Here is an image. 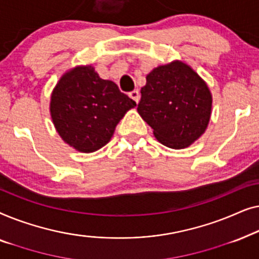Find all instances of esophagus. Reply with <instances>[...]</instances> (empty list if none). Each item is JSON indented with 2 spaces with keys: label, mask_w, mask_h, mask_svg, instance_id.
Returning <instances> with one entry per match:
<instances>
[{
  "label": "esophagus",
  "mask_w": 259,
  "mask_h": 259,
  "mask_svg": "<svg viewBox=\"0 0 259 259\" xmlns=\"http://www.w3.org/2000/svg\"><path fill=\"white\" fill-rule=\"evenodd\" d=\"M128 95H130L131 99H133V100L137 102V104H138V102H139V100H140V93H139V91H137V90H136V91H132Z\"/></svg>",
  "instance_id": "1"
}]
</instances>
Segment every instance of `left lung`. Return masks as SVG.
I'll list each match as a JSON object with an SVG mask.
<instances>
[{
    "label": "left lung",
    "instance_id": "obj_1",
    "mask_svg": "<svg viewBox=\"0 0 259 259\" xmlns=\"http://www.w3.org/2000/svg\"><path fill=\"white\" fill-rule=\"evenodd\" d=\"M138 113L153 128L162 145L189 147L210 121L212 95L207 84L189 65L173 61L146 76Z\"/></svg>",
    "mask_w": 259,
    "mask_h": 259
}]
</instances>
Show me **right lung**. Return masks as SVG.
Returning <instances> with one entry per match:
<instances>
[{"mask_svg": "<svg viewBox=\"0 0 259 259\" xmlns=\"http://www.w3.org/2000/svg\"><path fill=\"white\" fill-rule=\"evenodd\" d=\"M136 101L104 80L92 66H79L63 74L53 90L51 115L63 141L83 153L100 150Z\"/></svg>", "mask_w": 259, "mask_h": 259, "instance_id": "right-lung-1", "label": "right lung"}]
</instances>
